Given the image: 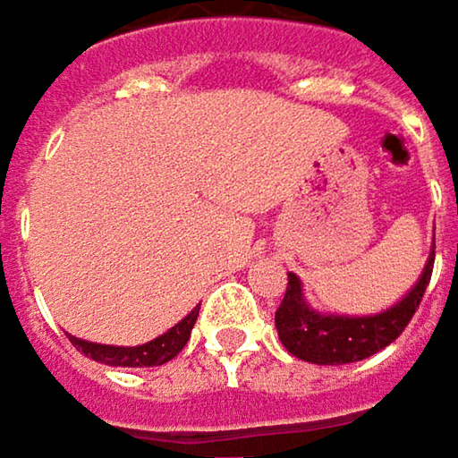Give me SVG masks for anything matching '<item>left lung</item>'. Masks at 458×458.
I'll list each match as a JSON object with an SVG mask.
<instances>
[{"label":"left lung","mask_w":458,"mask_h":458,"mask_svg":"<svg viewBox=\"0 0 458 458\" xmlns=\"http://www.w3.org/2000/svg\"><path fill=\"white\" fill-rule=\"evenodd\" d=\"M433 260L436 242L417 284L396 305L376 315H336L315 310L305 300L302 281L289 274L286 294L276 310L278 339L289 354L312 365H349L373 357L394 339H399V334L407 328L430 284Z\"/></svg>","instance_id":"8db88e82"}]
</instances>
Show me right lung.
<instances>
[{"label":"right lung","mask_w":458,"mask_h":458,"mask_svg":"<svg viewBox=\"0 0 458 458\" xmlns=\"http://www.w3.org/2000/svg\"><path fill=\"white\" fill-rule=\"evenodd\" d=\"M198 310H200V305L187 312L180 323L172 326L166 334L156 336L153 342L140 344V346L93 344L85 342V339H78V336H70V342L85 357H90L96 362H104V365H112V368H156V365H164V362L174 360L184 349V344L190 342L192 326L198 320Z\"/></svg>","instance_id":"right-lung-1"}]
</instances>
